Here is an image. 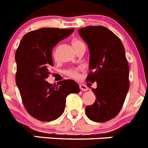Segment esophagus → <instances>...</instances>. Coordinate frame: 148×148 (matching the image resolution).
<instances>
[{
	"instance_id": "34e87169",
	"label": "esophagus",
	"mask_w": 148,
	"mask_h": 148,
	"mask_svg": "<svg viewBox=\"0 0 148 148\" xmlns=\"http://www.w3.org/2000/svg\"><path fill=\"white\" fill-rule=\"evenodd\" d=\"M79 87H80L82 91H87V90H88V87L86 85H84V84H80Z\"/></svg>"
}]
</instances>
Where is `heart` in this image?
I'll list each match as a JSON object with an SVG mask.
<instances>
[{
  "label": "heart",
  "instance_id": "heart-1",
  "mask_svg": "<svg viewBox=\"0 0 148 148\" xmlns=\"http://www.w3.org/2000/svg\"><path fill=\"white\" fill-rule=\"evenodd\" d=\"M72 44H73V47H74V49H76V48L78 47H80V46L83 45L84 43L82 42V40L75 39V40H73ZM65 73H66V75H67L68 76L72 77V78H76V77H78V70H75V69H69V70H67L65 71Z\"/></svg>",
  "mask_w": 148,
  "mask_h": 148
}]
</instances>
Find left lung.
<instances>
[{"mask_svg":"<svg viewBox=\"0 0 148 148\" xmlns=\"http://www.w3.org/2000/svg\"><path fill=\"white\" fill-rule=\"evenodd\" d=\"M78 34L90 52L87 81L97 83L92 90L96 99L86 108V115L93 121H108L120 112L130 87L125 47L113 32L102 26L84 27Z\"/></svg>","mask_w":148,"mask_h":148,"instance_id":"8db88e82","label":"left lung"}]
</instances>
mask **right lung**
Returning a JSON list of instances; mask_svg holds the SVG:
<instances>
[{
  "label": "right lung",
  "instance_id": "right-lung-1",
  "mask_svg": "<svg viewBox=\"0 0 148 148\" xmlns=\"http://www.w3.org/2000/svg\"><path fill=\"white\" fill-rule=\"evenodd\" d=\"M73 31L59 28L31 31L22 38L16 50V84L27 112L39 121L58 119L64 110L66 96L80 92L78 84L70 79L54 87L46 81L48 69L53 66V48Z\"/></svg>",
  "mask_w": 148,
  "mask_h": 148
}]
</instances>
